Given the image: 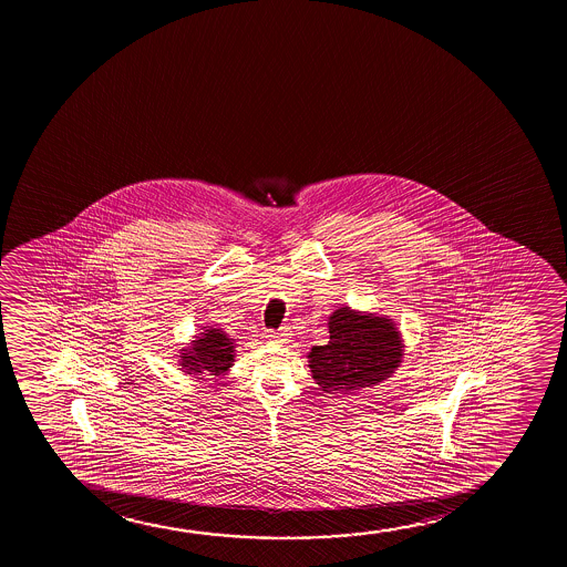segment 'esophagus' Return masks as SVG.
Segmentation results:
<instances>
[{"label":"esophagus","mask_w":567,"mask_h":567,"mask_svg":"<svg viewBox=\"0 0 567 567\" xmlns=\"http://www.w3.org/2000/svg\"><path fill=\"white\" fill-rule=\"evenodd\" d=\"M271 339L277 342H288L292 339V331H290V327H282L277 333L271 334Z\"/></svg>","instance_id":"obj_1"}]
</instances>
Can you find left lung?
I'll list each match as a JSON object with an SVG mask.
<instances>
[{
    "instance_id": "obj_1",
    "label": "left lung",
    "mask_w": 567,
    "mask_h": 567,
    "mask_svg": "<svg viewBox=\"0 0 567 567\" xmlns=\"http://www.w3.org/2000/svg\"><path fill=\"white\" fill-rule=\"evenodd\" d=\"M327 327L329 342L308 352L311 378L326 393L350 395L380 385L403 362V334L388 316L342 306Z\"/></svg>"
}]
</instances>
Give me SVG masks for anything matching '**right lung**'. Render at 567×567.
<instances>
[{
  "label": "right lung",
  "mask_w": 567,
  "mask_h": 567,
  "mask_svg": "<svg viewBox=\"0 0 567 567\" xmlns=\"http://www.w3.org/2000/svg\"><path fill=\"white\" fill-rule=\"evenodd\" d=\"M234 339L220 327H203L202 333L195 334L194 341L176 354L179 370L197 380H203V375H215L218 380H225L234 365Z\"/></svg>",
  "instance_id": "right-lung-1"
}]
</instances>
